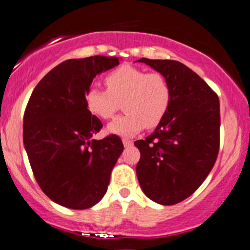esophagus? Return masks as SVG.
Segmentation results:
<instances>
[{
	"mask_svg": "<svg viewBox=\"0 0 250 250\" xmlns=\"http://www.w3.org/2000/svg\"><path fill=\"white\" fill-rule=\"evenodd\" d=\"M122 142H123V145H125V147L132 146V145H133V140H130V139H125H125H123Z\"/></svg>",
	"mask_w": 250,
	"mask_h": 250,
	"instance_id": "1",
	"label": "esophagus"
}]
</instances>
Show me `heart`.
<instances>
[{"label":"heart","mask_w":250,"mask_h":250,"mask_svg":"<svg viewBox=\"0 0 250 250\" xmlns=\"http://www.w3.org/2000/svg\"><path fill=\"white\" fill-rule=\"evenodd\" d=\"M107 90L90 86L85 93V106L94 116L111 120L122 103L125 115L108 125L112 134L132 137L162 122L172 104L169 81L160 72H149L123 64L105 77Z\"/></svg>","instance_id":"1"}]
</instances>
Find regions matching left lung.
I'll return each instance as SVG.
<instances>
[{
  "label": "left lung",
  "instance_id": "8db88e82",
  "mask_svg": "<svg viewBox=\"0 0 250 250\" xmlns=\"http://www.w3.org/2000/svg\"><path fill=\"white\" fill-rule=\"evenodd\" d=\"M139 62L167 77L172 104L155 132L134 143L140 151L138 181L147 198L173 205L190 197L214 167L220 149L219 96L178 61Z\"/></svg>",
  "mask_w": 250,
  "mask_h": 250
}]
</instances>
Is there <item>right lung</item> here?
Returning a JSON list of instances; mask_svg holds the SVG:
<instances>
[{"instance_id":"obj_1","label":"right lung","mask_w":250,"mask_h":250,"mask_svg":"<svg viewBox=\"0 0 250 250\" xmlns=\"http://www.w3.org/2000/svg\"><path fill=\"white\" fill-rule=\"evenodd\" d=\"M117 64V57L107 56L64 61L39 82L28 101L24 147L41 190L62 207L83 210L100 202L123 151L116 134L91 139L103 123L84 100L96 74Z\"/></svg>"}]
</instances>
